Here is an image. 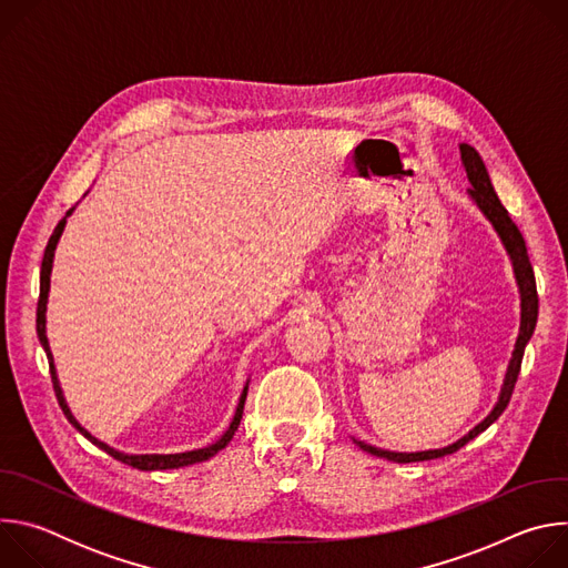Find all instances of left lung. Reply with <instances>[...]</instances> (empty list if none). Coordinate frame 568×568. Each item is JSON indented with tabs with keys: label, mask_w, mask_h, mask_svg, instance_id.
Here are the masks:
<instances>
[{
	"label": "left lung",
	"mask_w": 568,
	"mask_h": 568,
	"mask_svg": "<svg viewBox=\"0 0 568 568\" xmlns=\"http://www.w3.org/2000/svg\"><path fill=\"white\" fill-rule=\"evenodd\" d=\"M460 159H463V166H465V173H467V180L471 184V189L467 191L471 202L480 209V213L488 217L495 226V231L499 233L504 247L513 261V270H515V278H517V285H519V294H521V326H519V337H517V344H515V351H513V359L508 364V371H506V379H504V386H501V393H499V399L495 404V409L488 414V418L480 420L469 434H465L460 440L447 445V447H440V449H427V452H416V454H407V452H388V449H379V447H373V445H366L362 440H355L364 452L373 454V456H379V458H386V460H393V463H420V460H432V458H443V456H449L454 452H458L463 445H467L471 438H476L480 432L488 429L508 407V402L513 397V390H515V384H517V377H519V371H521V359H524V351H526V344L530 342L532 333H535V326H537V312H539V298H537V285H535V272H532V265L528 261V252H526V242H524V235L521 231L517 229V224L510 220L508 211L504 209V204L499 202L497 193H495V186L490 182V175L488 171H485V164L480 154L467 145V143H460Z\"/></svg>",
	"instance_id": "1"
}]
</instances>
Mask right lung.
<instances>
[{
	"instance_id": "1",
	"label": "right lung",
	"mask_w": 568,
	"mask_h": 568,
	"mask_svg": "<svg viewBox=\"0 0 568 568\" xmlns=\"http://www.w3.org/2000/svg\"><path fill=\"white\" fill-rule=\"evenodd\" d=\"M73 209L67 211V215L58 222V226L53 229L51 237H49V245L44 250V258H42V270H40V298H38V318H36V328H38V339L47 353V359H49V368H51V382H53V390H55V397L60 402V409L62 414L67 416V420L83 434L88 440H92L97 447H101L103 452H108L112 458L130 465V467H136V469H143V471H154V469H175V467H186V465H195V463H202V460H209L211 456H215L220 449H224L229 445V440L233 438L240 420H242V409H245V399H247V390H250V382L245 384V388H242L240 393V399H237V407H235V414H233V420L229 425V429L213 443V445H206L202 449H191V452H182V454H123L110 445H105L103 440L94 438L85 427H80V423L71 416L69 407H67V399L62 395V388H60V382H58V373H55V366H53V355H51V348H49V339H47V301H49V287H51V267H53V256H55V247H58V240L64 231V224H67V217L71 215Z\"/></svg>"
}]
</instances>
